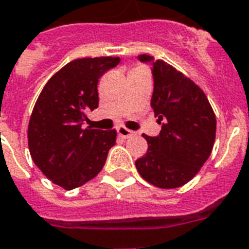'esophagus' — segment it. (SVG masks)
Here are the masks:
<instances>
[{"label":"esophagus","mask_w":249,"mask_h":249,"mask_svg":"<svg viewBox=\"0 0 249 249\" xmlns=\"http://www.w3.org/2000/svg\"><path fill=\"white\" fill-rule=\"evenodd\" d=\"M117 132H118V135L122 139H128L130 136H132V135H134V132H132V131L128 130V128H126L124 126H119L118 128H117Z\"/></svg>","instance_id":"esophagus-1"}]
</instances>
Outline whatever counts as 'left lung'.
Segmentation results:
<instances>
[{
	"instance_id": "8db88e82",
	"label": "left lung",
	"mask_w": 249,
	"mask_h": 249,
	"mask_svg": "<svg viewBox=\"0 0 249 249\" xmlns=\"http://www.w3.org/2000/svg\"><path fill=\"white\" fill-rule=\"evenodd\" d=\"M138 58L153 66L151 107L162 127L159 136L142 135L148 151L135 165L142 178L153 186L178 188L190 182L211 156L217 124L214 111L203 89L180 71L152 55Z\"/></svg>"
}]
</instances>
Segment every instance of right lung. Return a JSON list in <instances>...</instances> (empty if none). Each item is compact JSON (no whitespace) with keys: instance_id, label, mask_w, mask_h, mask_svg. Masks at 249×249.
I'll use <instances>...</instances> for the list:
<instances>
[{"instance_id":"right-lung-1","label":"right lung","mask_w":249,"mask_h":249,"mask_svg":"<svg viewBox=\"0 0 249 249\" xmlns=\"http://www.w3.org/2000/svg\"><path fill=\"white\" fill-rule=\"evenodd\" d=\"M118 57L80 58L52 76L35 104L28 148L35 165L65 190H74L103 170L117 131L83 128L86 113L98 107L97 83Z\"/></svg>"}]
</instances>
